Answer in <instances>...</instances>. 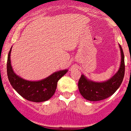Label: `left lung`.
I'll return each instance as SVG.
<instances>
[{
  "mask_svg": "<svg viewBox=\"0 0 131 131\" xmlns=\"http://www.w3.org/2000/svg\"><path fill=\"white\" fill-rule=\"evenodd\" d=\"M121 51V64L117 73L110 79L104 82H95L87 79L84 75H81L78 88L81 95L89 101H99L112 95L122 83L125 72L124 56L123 49L119 45Z\"/></svg>",
  "mask_w": 131,
  "mask_h": 131,
  "instance_id": "obj_1",
  "label": "left lung"
}]
</instances>
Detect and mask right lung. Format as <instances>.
Returning <instances> with one entry per match:
<instances>
[{
    "label": "right lung",
    "instance_id": "add662e5",
    "mask_svg": "<svg viewBox=\"0 0 131 131\" xmlns=\"http://www.w3.org/2000/svg\"><path fill=\"white\" fill-rule=\"evenodd\" d=\"M12 47L9 51L7 58V71L8 80L13 88L21 97L29 101L42 102L50 99L55 94L58 80L67 73L68 70L55 72L40 81L25 80L16 75L13 71L10 61Z\"/></svg>",
    "mask_w": 131,
    "mask_h": 131
}]
</instances>
